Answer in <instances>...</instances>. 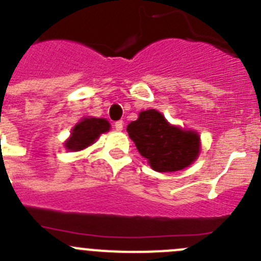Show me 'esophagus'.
Wrapping results in <instances>:
<instances>
[{"instance_id": "obj_1", "label": "esophagus", "mask_w": 261, "mask_h": 261, "mask_svg": "<svg viewBox=\"0 0 261 261\" xmlns=\"http://www.w3.org/2000/svg\"><path fill=\"white\" fill-rule=\"evenodd\" d=\"M123 125H124V123L123 121H116V123H115V129H116V130H123Z\"/></svg>"}]
</instances>
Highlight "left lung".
Returning a JSON list of instances; mask_svg holds the SVG:
<instances>
[{"instance_id": "1", "label": "left lung", "mask_w": 261, "mask_h": 261, "mask_svg": "<svg viewBox=\"0 0 261 261\" xmlns=\"http://www.w3.org/2000/svg\"><path fill=\"white\" fill-rule=\"evenodd\" d=\"M126 132L140 154L158 172L183 170L199 155V135L170 125L155 110L142 111Z\"/></svg>"}]
</instances>
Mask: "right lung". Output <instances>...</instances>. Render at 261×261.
Here are the masks:
<instances>
[{"mask_svg":"<svg viewBox=\"0 0 261 261\" xmlns=\"http://www.w3.org/2000/svg\"><path fill=\"white\" fill-rule=\"evenodd\" d=\"M108 129H110V123L105 119L91 117V119L82 120L73 129L71 137L65 144L66 149L73 151L82 150L93 144L102 133L107 132Z\"/></svg>","mask_w":261,"mask_h":261,"instance_id":"right-lung-1","label":"right lung"}]
</instances>
